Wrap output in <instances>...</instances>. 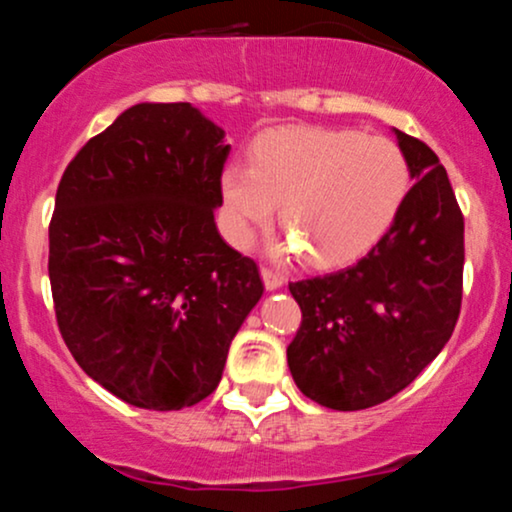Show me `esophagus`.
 Listing matches in <instances>:
<instances>
[{"instance_id": "esophagus-1", "label": "esophagus", "mask_w": 512, "mask_h": 512, "mask_svg": "<svg viewBox=\"0 0 512 512\" xmlns=\"http://www.w3.org/2000/svg\"><path fill=\"white\" fill-rule=\"evenodd\" d=\"M262 282H265V289L267 291H277L279 286L284 284V277L279 272H274V269H269V267H262Z\"/></svg>"}]
</instances>
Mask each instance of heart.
<instances>
[{
    "mask_svg": "<svg viewBox=\"0 0 512 512\" xmlns=\"http://www.w3.org/2000/svg\"><path fill=\"white\" fill-rule=\"evenodd\" d=\"M411 187L406 155L381 136L350 128L284 126L262 133L250 167L228 165L221 196L230 233L247 245L279 204L286 226L274 255L306 252L318 267H335L367 252L389 230Z\"/></svg>",
    "mask_w": 512,
    "mask_h": 512,
    "instance_id": "1",
    "label": "heart"
}]
</instances>
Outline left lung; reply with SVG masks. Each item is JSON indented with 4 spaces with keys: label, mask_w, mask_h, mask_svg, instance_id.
I'll use <instances>...</instances> for the list:
<instances>
[{
    "label": "left lung",
    "mask_w": 512,
    "mask_h": 512,
    "mask_svg": "<svg viewBox=\"0 0 512 512\" xmlns=\"http://www.w3.org/2000/svg\"><path fill=\"white\" fill-rule=\"evenodd\" d=\"M413 187L372 250L338 272L289 284L303 320L286 350L311 401L362 411L389 401L442 352L462 306L464 218L445 167L391 128Z\"/></svg>",
    "instance_id": "left-lung-1"
}]
</instances>
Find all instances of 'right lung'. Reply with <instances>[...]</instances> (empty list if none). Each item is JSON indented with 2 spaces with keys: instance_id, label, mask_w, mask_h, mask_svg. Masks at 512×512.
I'll use <instances>...</instances> for the list:
<instances>
[{
  "instance_id": "1",
  "label": "right lung",
  "mask_w": 512,
  "mask_h": 512,
  "mask_svg": "<svg viewBox=\"0 0 512 512\" xmlns=\"http://www.w3.org/2000/svg\"><path fill=\"white\" fill-rule=\"evenodd\" d=\"M228 153L196 106L143 101L60 179L48 230L60 333L87 376L136 408L204 401L265 291L213 218Z\"/></svg>"
}]
</instances>
